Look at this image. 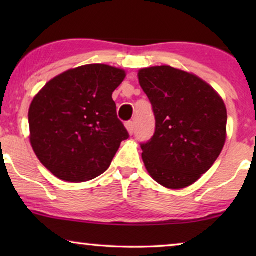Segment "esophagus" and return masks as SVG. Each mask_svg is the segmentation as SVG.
Returning a JSON list of instances; mask_svg holds the SVG:
<instances>
[{"instance_id": "obj_1", "label": "esophagus", "mask_w": 256, "mask_h": 256, "mask_svg": "<svg viewBox=\"0 0 256 256\" xmlns=\"http://www.w3.org/2000/svg\"><path fill=\"white\" fill-rule=\"evenodd\" d=\"M126 128H127L128 132L130 135L134 134V130H135V126H134V122L132 121H128L127 124H126Z\"/></svg>"}]
</instances>
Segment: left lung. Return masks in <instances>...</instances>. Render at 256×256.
Returning a JSON list of instances; mask_svg holds the SVG:
<instances>
[{"mask_svg": "<svg viewBox=\"0 0 256 256\" xmlns=\"http://www.w3.org/2000/svg\"><path fill=\"white\" fill-rule=\"evenodd\" d=\"M155 115V134L141 143L144 166L157 183L184 188L213 166L226 141L227 110L219 94L197 76L171 66L138 72Z\"/></svg>", "mask_w": 256, "mask_h": 256, "instance_id": "8db88e82", "label": "left lung"}]
</instances>
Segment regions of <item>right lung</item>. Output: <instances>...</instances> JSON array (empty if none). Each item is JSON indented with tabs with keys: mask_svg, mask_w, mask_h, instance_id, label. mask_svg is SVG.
<instances>
[{
	"mask_svg": "<svg viewBox=\"0 0 256 256\" xmlns=\"http://www.w3.org/2000/svg\"><path fill=\"white\" fill-rule=\"evenodd\" d=\"M124 76V70L113 66L84 65L50 80L34 98L30 142L56 177L82 183L110 168L129 138L112 98Z\"/></svg>",
	"mask_w": 256,
	"mask_h": 256,
	"instance_id": "right-lung-1",
	"label": "right lung"
}]
</instances>
